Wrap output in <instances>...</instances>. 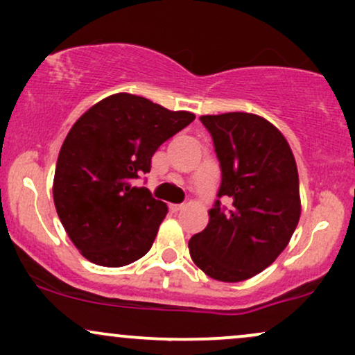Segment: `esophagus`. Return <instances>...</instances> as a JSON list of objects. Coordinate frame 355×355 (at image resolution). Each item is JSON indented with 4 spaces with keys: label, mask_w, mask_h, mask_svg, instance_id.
<instances>
[{
    "label": "esophagus",
    "mask_w": 355,
    "mask_h": 355,
    "mask_svg": "<svg viewBox=\"0 0 355 355\" xmlns=\"http://www.w3.org/2000/svg\"><path fill=\"white\" fill-rule=\"evenodd\" d=\"M170 209H172V211H180L185 209V203H180V205H170Z\"/></svg>",
    "instance_id": "esophagus-1"
}]
</instances>
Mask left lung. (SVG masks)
Returning a JSON list of instances; mask_svg holds the SVG:
<instances>
[{
	"instance_id": "1",
	"label": "left lung",
	"mask_w": 355,
	"mask_h": 355,
	"mask_svg": "<svg viewBox=\"0 0 355 355\" xmlns=\"http://www.w3.org/2000/svg\"><path fill=\"white\" fill-rule=\"evenodd\" d=\"M214 138L222 185L232 209L209 210V225L189 242L193 263L222 282L262 272L288 245L300 218L299 172L279 128L255 113L203 115Z\"/></svg>"
}]
</instances>
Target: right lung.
<instances>
[{
	"mask_svg": "<svg viewBox=\"0 0 355 355\" xmlns=\"http://www.w3.org/2000/svg\"><path fill=\"white\" fill-rule=\"evenodd\" d=\"M195 120L132 93H115L81 115L61 145L53 178L56 214L89 262L123 267L152 248L168 207L133 180L153 153Z\"/></svg>",
	"mask_w": 355,
	"mask_h": 355,
	"instance_id": "right-lung-1",
	"label": "right lung"
}]
</instances>
